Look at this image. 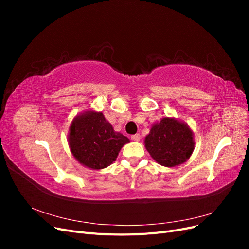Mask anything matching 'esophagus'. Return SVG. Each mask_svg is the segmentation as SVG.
<instances>
[{"label":"esophagus","mask_w":249,"mask_h":249,"mask_svg":"<svg viewBox=\"0 0 249 249\" xmlns=\"http://www.w3.org/2000/svg\"><path fill=\"white\" fill-rule=\"evenodd\" d=\"M131 139H132L133 141L138 142V141L140 140V135H139V134H135V135H133V136L131 137Z\"/></svg>","instance_id":"1"}]
</instances>
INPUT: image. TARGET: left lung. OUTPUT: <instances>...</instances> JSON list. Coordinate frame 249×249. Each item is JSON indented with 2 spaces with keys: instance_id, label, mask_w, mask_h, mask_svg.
Instances as JSON below:
<instances>
[{
  "instance_id": "1",
  "label": "left lung",
  "mask_w": 249,
  "mask_h": 249,
  "mask_svg": "<svg viewBox=\"0 0 249 249\" xmlns=\"http://www.w3.org/2000/svg\"><path fill=\"white\" fill-rule=\"evenodd\" d=\"M150 157L165 167H176L185 163L194 150V135L183 120L163 117L150 127L144 138Z\"/></svg>"
}]
</instances>
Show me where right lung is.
I'll list each match as a JSON object with an SVG mask.
<instances>
[{"label": "right lung", "mask_w": 249, "mask_h": 249, "mask_svg": "<svg viewBox=\"0 0 249 249\" xmlns=\"http://www.w3.org/2000/svg\"><path fill=\"white\" fill-rule=\"evenodd\" d=\"M67 141L74 159L83 166L99 170L116 161L130 139L115 132L102 112L87 110L73 117Z\"/></svg>", "instance_id": "1"}]
</instances>
